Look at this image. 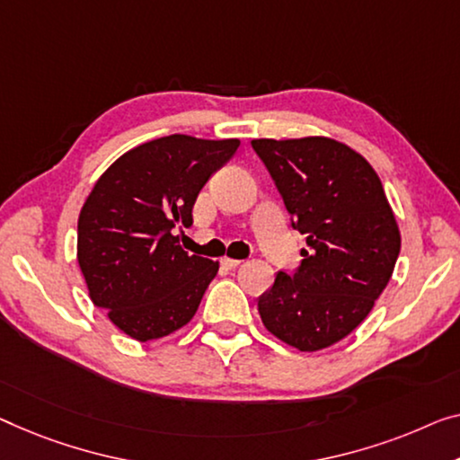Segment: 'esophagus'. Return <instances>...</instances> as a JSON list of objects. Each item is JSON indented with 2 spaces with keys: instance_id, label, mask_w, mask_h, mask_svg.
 Returning a JSON list of instances; mask_svg holds the SVG:
<instances>
[{
  "instance_id": "1",
  "label": "esophagus",
  "mask_w": 460,
  "mask_h": 460,
  "mask_svg": "<svg viewBox=\"0 0 460 460\" xmlns=\"http://www.w3.org/2000/svg\"><path fill=\"white\" fill-rule=\"evenodd\" d=\"M239 264H242V260H233V258H223L221 260V266H223V269H227V270L237 269Z\"/></svg>"
}]
</instances>
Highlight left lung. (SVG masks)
I'll list each match as a JSON object with an SVG mask.
<instances>
[{
  "instance_id": "left-lung-1",
  "label": "left lung",
  "mask_w": 460,
  "mask_h": 460,
  "mask_svg": "<svg viewBox=\"0 0 460 460\" xmlns=\"http://www.w3.org/2000/svg\"><path fill=\"white\" fill-rule=\"evenodd\" d=\"M252 148L307 243L297 270L277 272L260 296V318L287 345L320 351L353 332L386 289L399 225L378 173L347 144L310 136L252 140Z\"/></svg>"
}]
</instances>
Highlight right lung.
<instances>
[{
	"label": "right lung",
	"instance_id": "1",
	"mask_svg": "<svg viewBox=\"0 0 460 460\" xmlns=\"http://www.w3.org/2000/svg\"><path fill=\"white\" fill-rule=\"evenodd\" d=\"M237 148V138L163 136L94 183L78 217V264L93 304L128 337L161 339L194 318L218 262L190 256L173 227H190L204 183Z\"/></svg>",
	"mask_w": 460,
	"mask_h": 460
}]
</instances>
